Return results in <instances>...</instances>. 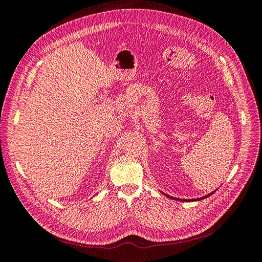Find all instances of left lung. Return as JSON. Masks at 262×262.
<instances>
[{
    "mask_svg": "<svg viewBox=\"0 0 262 262\" xmlns=\"http://www.w3.org/2000/svg\"><path fill=\"white\" fill-rule=\"evenodd\" d=\"M219 189V188H217ZM217 189H215L214 190V191H212L211 193H209V194H207V195H204V196H202V198H196V199H179V198H173V196H170V195H168V194H166V193H164V192H162L164 195H166L167 198H169V199H171V200H176V201H182V202H193V201H200V200H203V199H205V198H208V196H210V195H212L214 192L216 191Z\"/></svg>",
    "mask_w": 262,
    "mask_h": 262,
    "instance_id": "1",
    "label": "left lung"
}]
</instances>
